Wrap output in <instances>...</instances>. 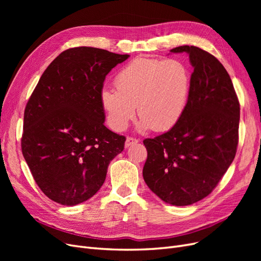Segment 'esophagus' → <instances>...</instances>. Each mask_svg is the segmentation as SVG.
Returning <instances> with one entry per match:
<instances>
[{"label":"esophagus","instance_id":"esophagus-1","mask_svg":"<svg viewBox=\"0 0 261 261\" xmlns=\"http://www.w3.org/2000/svg\"><path fill=\"white\" fill-rule=\"evenodd\" d=\"M137 143H139V139L134 138V137H127V139H126V141H125V147L128 148L129 146L135 145Z\"/></svg>","mask_w":261,"mask_h":261}]
</instances>
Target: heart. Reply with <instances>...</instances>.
<instances>
[{
    "mask_svg": "<svg viewBox=\"0 0 261 261\" xmlns=\"http://www.w3.org/2000/svg\"><path fill=\"white\" fill-rule=\"evenodd\" d=\"M114 83L116 89L103 88L100 93L110 127L125 130L137 107L141 130L163 132L183 115L191 75L184 63L175 59L136 58L117 73Z\"/></svg>",
    "mask_w": 261,
    "mask_h": 261,
    "instance_id": "heart-1",
    "label": "heart"
}]
</instances>
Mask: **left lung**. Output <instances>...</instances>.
I'll use <instances>...</instances> for the list:
<instances>
[{
    "label": "left lung",
    "instance_id": "8db88e82",
    "mask_svg": "<svg viewBox=\"0 0 261 261\" xmlns=\"http://www.w3.org/2000/svg\"><path fill=\"white\" fill-rule=\"evenodd\" d=\"M171 52H186L194 67L188 100L170 130L144 140L143 175L160 199L188 206L207 197L234 160L240 102L230 75L212 54L194 45Z\"/></svg>",
    "mask_w": 261,
    "mask_h": 261
}]
</instances>
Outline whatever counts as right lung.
<instances>
[{
    "label": "right lung",
    "mask_w": 261,
    "mask_h": 261,
    "mask_svg": "<svg viewBox=\"0 0 261 261\" xmlns=\"http://www.w3.org/2000/svg\"><path fill=\"white\" fill-rule=\"evenodd\" d=\"M129 58L78 46L46 67L23 113L22 155L37 185L55 202L82 203L103 185L126 138L105 126L106 76Z\"/></svg>",
    "instance_id": "right-lung-1"
}]
</instances>
